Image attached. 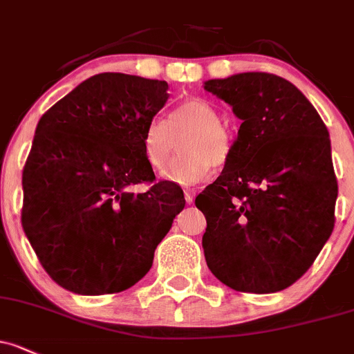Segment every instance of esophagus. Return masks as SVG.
Returning a JSON list of instances; mask_svg holds the SVG:
<instances>
[{"label": "esophagus", "instance_id": "obj_1", "mask_svg": "<svg viewBox=\"0 0 354 354\" xmlns=\"http://www.w3.org/2000/svg\"><path fill=\"white\" fill-rule=\"evenodd\" d=\"M195 195H196V189L195 188H187V189H185V200H187V203H192L193 200H195Z\"/></svg>", "mask_w": 354, "mask_h": 354}]
</instances>
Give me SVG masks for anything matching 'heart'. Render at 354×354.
I'll list each match as a JSON object with an SVG mask.
<instances>
[{
	"mask_svg": "<svg viewBox=\"0 0 354 354\" xmlns=\"http://www.w3.org/2000/svg\"><path fill=\"white\" fill-rule=\"evenodd\" d=\"M185 133L180 149L185 152L174 159L162 176L180 185L198 183L208 176L212 166H222L232 154V136L218 120L212 103L200 98L181 102L169 118H154L142 139V154L147 165L161 171L176 149V139Z\"/></svg>",
	"mask_w": 354,
	"mask_h": 354,
	"instance_id": "obj_1",
	"label": "heart"
}]
</instances>
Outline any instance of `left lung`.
<instances>
[{
    "instance_id": "8db88e82",
    "label": "left lung",
    "mask_w": 354,
    "mask_h": 354,
    "mask_svg": "<svg viewBox=\"0 0 354 354\" xmlns=\"http://www.w3.org/2000/svg\"><path fill=\"white\" fill-rule=\"evenodd\" d=\"M203 88L241 120L222 174L195 200L207 218L208 270L237 292H280L334 229L329 132L304 93L274 74L241 73Z\"/></svg>"
}]
</instances>
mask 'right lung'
Instances as JSON below:
<instances>
[{
    "label": "right lung",
    "instance_id": "right-lung-1",
    "mask_svg": "<svg viewBox=\"0 0 354 354\" xmlns=\"http://www.w3.org/2000/svg\"><path fill=\"white\" fill-rule=\"evenodd\" d=\"M167 83L102 73L39 120L24 167L21 225L40 265L80 295L127 290L183 210V189L156 181L142 139ZM151 183L144 194L133 184Z\"/></svg>",
    "mask_w": 354,
    "mask_h": 354
}]
</instances>
